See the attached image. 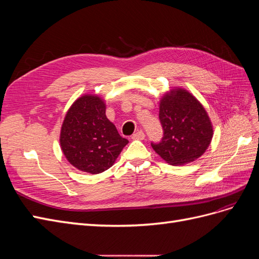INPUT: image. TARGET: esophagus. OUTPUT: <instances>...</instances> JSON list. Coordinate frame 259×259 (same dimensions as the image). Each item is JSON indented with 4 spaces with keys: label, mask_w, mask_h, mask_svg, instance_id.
<instances>
[{
    "label": "esophagus",
    "mask_w": 259,
    "mask_h": 259,
    "mask_svg": "<svg viewBox=\"0 0 259 259\" xmlns=\"http://www.w3.org/2000/svg\"><path fill=\"white\" fill-rule=\"evenodd\" d=\"M145 137H146V135H145V133L142 130L136 132L135 134H133V136H132L133 139H145Z\"/></svg>",
    "instance_id": "obj_1"
}]
</instances>
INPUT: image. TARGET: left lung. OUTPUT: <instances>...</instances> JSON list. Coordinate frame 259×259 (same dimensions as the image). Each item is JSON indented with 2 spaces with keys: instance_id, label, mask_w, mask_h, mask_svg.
<instances>
[{
  "instance_id": "obj_1",
  "label": "left lung",
  "mask_w": 259,
  "mask_h": 259,
  "mask_svg": "<svg viewBox=\"0 0 259 259\" xmlns=\"http://www.w3.org/2000/svg\"><path fill=\"white\" fill-rule=\"evenodd\" d=\"M163 137L151 143L153 150L170 165L193 162L205 152L213 126L200 101L183 89L170 90L160 101Z\"/></svg>"
}]
</instances>
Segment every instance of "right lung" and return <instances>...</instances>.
I'll return each instance as SVG.
<instances>
[{"mask_svg":"<svg viewBox=\"0 0 259 259\" xmlns=\"http://www.w3.org/2000/svg\"><path fill=\"white\" fill-rule=\"evenodd\" d=\"M128 140L120 136L106 116L105 101L96 95L77 98L60 131V146L74 167L99 174L113 165Z\"/></svg>","mask_w":259,"mask_h":259,"instance_id":"obj_1","label":"right lung"}]
</instances>
